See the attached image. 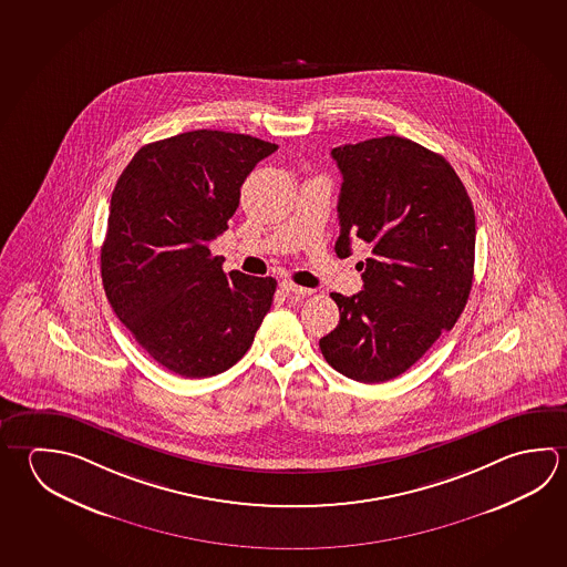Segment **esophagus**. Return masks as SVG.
I'll list each match as a JSON object with an SVG mask.
<instances>
[{"label":"esophagus","mask_w":567,"mask_h":567,"mask_svg":"<svg viewBox=\"0 0 567 567\" xmlns=\"http://www.w3.org/2000/svg\"><path fill=\"white\" fill-rule=\"evenodd\" d=\"M280 288H282L285 292H292V295H302V297H305V295H310V288L298 287V285L292 282V280H282V282H280Z\"/></svg>","instance_id":"obj_1"}]
</instances>
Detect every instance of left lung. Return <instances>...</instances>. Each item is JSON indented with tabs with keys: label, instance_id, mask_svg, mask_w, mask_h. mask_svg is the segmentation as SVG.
Masks as SVG:
<instances>
[{
	"label": "left lung",
	"instance_id": "left-lung-1",
	"mask_svg": "<svg viewBox=\"0 0 567 567\" xmlns=\"http://www.w3.org/2000/svg\"><path fill=\"white\" fill-rule=\"evenodd\" d=\"M342 173L338 257L368 245L358 262L364 288L330 297L338 327L320 338L322 357L364 384L400 377L456 324L474 279L476 215L442 155L386 135L332 150Z\"/></svg>",
	"mask_w": 567,
	"mask_h": 567
}]
</instances>
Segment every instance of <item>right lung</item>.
<instances>
[{"instance_id":"1","label":"right lung","mask_w":567,"mask_h":567,"mask_svg":"<svg viewBox=\"0 0 567 567\" xmlns=\"http://www.w3.org/2000/svg\"><path fill=\"white\" fill-rule=\"evenodd\" d=\"M279 145L199 130L141 147L111 195L101 279L115 315L161 367L220 374L249 350L277 280L223 272L209 243L229 229L240 185Z\"/></svg>"}]
</instances>
